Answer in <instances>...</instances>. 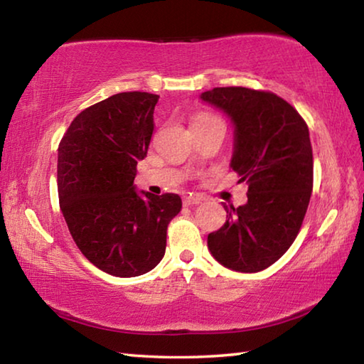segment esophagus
Masks as SVG:
<instances>
[{
  "label": "esophagus",
  "instance_id": "34e87169",
  "mask_svg": "<svg viewBox=\"0 0 364 364\" xmlns=\"http://www.w3.org/2000/svg\"><path fill=\"white\" fill-rule=\"evenodd\" d=\"M202 200H204V199H202V196H199V194H188V196H184L183 205H184V207L197 205V204H200Z\"/></svg>",
  "mask_w": 364,
  "mask_h": 364
}]
</instances>
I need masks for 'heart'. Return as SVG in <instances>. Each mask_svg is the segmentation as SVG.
<instances>
[{"label":"heart","mask_w":364,"mask_h":364,"mask_svg":"<svg viewBox=\"0 0 364 364\" xmlns=\"http://www.w3.org/2000/svg\"><path fill=\"white\" fill-rule=\"evenodd\" d=\"M215 117H210V115H199L197 117V119L194 120V123H204V122H210V120H213Z\"/></svg>","instance_id":"1"}]
</instances>
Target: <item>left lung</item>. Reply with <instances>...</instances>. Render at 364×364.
<instances>
[{"label":"left lung","instance_id":"left-lung-1","mask_svg":"<svg viewBox=\"0 0 364 364\" xmlns=\"http://www.w3.org/2000/svg\"><path fill=\"white\" fill-rule=\"evenodd\" d=\"M200 100L231 120L230 167L249 183L244 205H223L228 220L208 234V250L226 268L257 273L286 254L305 218L313 189L310 132L291 104L268 91L228 86Z\"/></svg>","mask_w":364,"mask_h":364}]
</instances>
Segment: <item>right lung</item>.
<instances>
[{
	"mask_svg": "<svg viewBox=\"0 0 364 364\" xmlns=\"http://www.w3.org/2000/svg\"><path fill=\"white\" fill-rule=\"evenodd\" d=\"M157 95L119 93L80 112L58 149L60 212L88 260L119 278L156 268L167 226L181 210L178 194L154 196L134 186L147 154Z\"/></svg>",
	"mask_w": 364,
	"mask_h": 364,
	"instance_id": "add662e5",
	"label": "right lung"
}]
</instances>
